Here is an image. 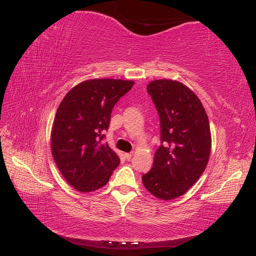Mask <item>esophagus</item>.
<instances>
[{
    "mask_svg": "<svg viewBox=\"0 0 256 256\" xmlns=\"http://www.w3.org/2000/svg\"><path fill=\"white\" fill-rule=\"evenodd\" d=\"M124 156H126V160H130V159L133 156V154H130H130H128H128H124Z\"/></svg>",
    "mask_w": 256,
    "mask_h": 256,
    "instance_id": "obj_1",
    "label": "esophagus"
}]
</instances>
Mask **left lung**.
I'll list each match as a JSON object with an SVG mask.
<instances>
[{
	"label": "left lung",
	"mask_w": 256,
	"mask_h": 256,
	"mask_svg": "<svg viewBox=\"0 0 256 256\" xmlns=\"http://www.w3.org/2000/svg\"><path fill=\"white\" fill-rule=\"evenodd\" d=\"M147 92L160 116L161 146L142 180L156 198L172 200L184 194L208 166L212 146L208 114L198 96L178 81L154 80Z\"/></svg>",
	"instance_id": "left-lung-1"
}]
</instances>
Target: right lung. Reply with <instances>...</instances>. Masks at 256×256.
<instances>
[{
	"label": "right lung",
	"instance_id": "1",
	"mask_svg": "<svg viewBox=\"0 0 256 256\" xmlns=\"http://www.w3.org/2000/svg\"><path fill=\"white\" fill-rule=\"evenodd\" d=\"M134 81L92 78L72 88L58 107L50 133L52 154L64 178L80 192L107 184L120 159L104 142L112 108Z\"/></svg>",
	"mask_w": 256,
	"mask_h": 256
}]
</instances>
